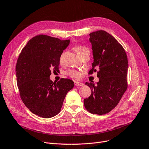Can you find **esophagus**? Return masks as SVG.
<instances>
[{"instance_id":"esophagus-1","label":"esophagus","mask_w":149,"mask_h":149,"mask_svg":"<svg viewBox=\"0 0 149 149\" xmlns=\"http://www.w3.org/2000/svg\"><path fill=\"white\" fill-rule=\"evenodd\" d=\"M74 85L76 86H82L84 84L81 82H77V81H75L74 82Z\"/></svg>"}]
</instances>
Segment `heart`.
Returning a JSON list of instances; mask_svg holds the SVG:
<instances>
[{
  "label": "heart",
  "mask_w": 149,
  "mask_h": 149,
  "mask_svg": "<svg viewBox=\"0 0 149 149\" xmlns=\"http://www.w3.org/2000/svg\"><path fill=\"white\" fill-rule=\"evenodd\" d=\"M73 49L76 52V53L78 54L79 56L81 58L82 56L86 54L87 53H89V49L87 47H85L84 45H77L73 47ZM64 56H65V53L63 52L61 53L59 57V63L61 64H63V60H64ZM67 74L70 77H72L75 79H80L82 76V73L79 71L75 70V69H71L69 70L67 72Z\"/></svg>",
  "instance_id": "heart-1"
}]
</instances>
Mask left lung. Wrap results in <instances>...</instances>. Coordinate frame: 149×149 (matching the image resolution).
Here are the masks:
<instances>
[{"label": "left lung", "instance_id": "left-lung-1", "mask_svg": "<svg viewBox=\"0 0 149 149\" xmlns=\"http://www.w3.org/2000/svg\"><path fill=\"white\" fill-rule=\"evenodd\" d=\"M94 61L88 74L97 72V86L86 83L91 94L84 100L86 110L92 114L105 115L118 104L127 90L128 60L125 49L111 34L104 30L90 34Z\"/></svg>", "mask_w": 149, "mask_h": 149}]
</instances>
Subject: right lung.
<instances>
[{"instance_id": "1", "label": "right lung", "mask_w": 149, "mask_h": 149, "mask_svg": "<svg viewBox=\"0 0 149 149\" xmlns=\"http://www.w3.org/2000/svg\"><path fill=\"white\" fill-rule=\"evenodd\" d=\"M70 41L39 34L28 42L19 56L16 74L20 98L40 117L58 115L67 93L74 87V82L67 78L57 82L49 79L52 70L59 69L60 55Z\"/></svg>"}]
</instances>
